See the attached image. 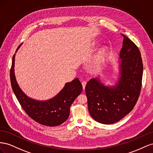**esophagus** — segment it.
Here are the masks:
<instances>
[{
    "mask_svg": "<svg viewBox=\"0 0 153 153\" xmlns=\"http://www.w3.org/2000/svg\"><path fill=\"white\" fill-rule=\"evenodd\" d=\"M86 85V81H82V88H83V90L85 89Z\"/></svg>",
    "mask_w": 153,
    "mask_h": 153,
    "instance_id": "obj_1",
    "label": "esophagus"
}]
</instances>
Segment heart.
Masks as SVG:
<instances>
[{"instance_id":"b5f03b06","label":"heart","mask_w":153,"mask_h":153,"mask_svg":"<svg viewBox=\"0 0 153 153\" xmlns=\"http://www.w3.org/2000/svg\"><path fill=\"white\" fill-rule=\"evenodd\" d=\"M96 43H94L93 45H95ZM108 52V47L106 46H103L101 48H100L99 49L97 53V56H96V58H97V61L98 62H101V60H102L105 56H106L107 53Z\"/></svg>"}]
</instances>
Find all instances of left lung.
<instances>
[{
	"mask_svg": "<svg viewBox=\"0 0 153 153\" xmlns=\"http://www.w3.org/2000/svg\"><path fill=\"white\" fill-rule=\"evenodd\" d=\"M118 61L119 76L114 85H105L99 77L87 82L85 91L90 115L99 123L111 124L131 111L140 93L143 74L141 54L124 35Z\"/></svg>",
	"mask_w": 153,
	"mask_h": 153,
	"instance_id": "left-lung-1",
	"label": "left lung"
}]
</instances>
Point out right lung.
Wrapping results in <instances>:
<instances>
[{
    "label": "right lung",
    "instance_id": "add662e5",
    "mask_svg": "<svg viewBox=\"0 0 153 153\" xmlns=\"http://www.w3.org/2000/svg\"><path fill=\"white\" fill-rule=\"evenodd\" d=\"M22 43L18 47L16 52ZM14 54L10 70V79L13 90L20 105L27 115L39 124L57 126L63 124L68 118L72 104L82 90V86L78 78L65 83L63 88L54 97L45 101H40L29 97L20 88L15 74Z\"/></svg>",
    "mask_w": 153,
    "mask_h": 153
}]
</instances>
